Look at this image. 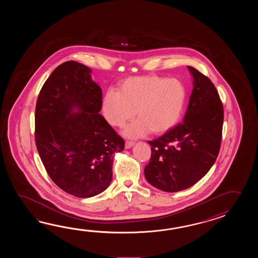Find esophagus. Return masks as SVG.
I'll return each instance as SVG.
<instances>
[{
    "label": "esophagus",
    "mask_w": 258,
    "mask_h": 258,
    "mask_svg": "<svg viewBox=\"0 0 258 258\" xmlns=\"http://www.w3.org/2000/svg\"><path fill=\"white\" fill-rule=\"evenodd\" d=\"M134 145H135V142H133V141H126V142H125V149L131 148Z\"/></svg>",
    "instance_id": "34e87169"
}]
</instances>
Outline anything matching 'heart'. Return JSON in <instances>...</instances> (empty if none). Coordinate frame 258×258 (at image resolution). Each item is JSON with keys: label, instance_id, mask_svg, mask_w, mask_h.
<instances>
[{"label": "heart", "instance_id": "heart-1", "mask_svg": "<svg viewBox=\"0 0 258 258\" xmlns=\"http://www.w3.org/2000/svg\"><path fill=\"white\" fill-rule=\"evenodd\" d=\"M187 99V89L178 78L157 75L129 77L119 83L117 91L108 90L101 101L105 120L121 127L139 119L122 130V135L137 138L152 131L162 135L172 129L181 119Z\"/></svg>", "mask_w": 258, "mask_h": 258}]
</instances>
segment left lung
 <instances>
[{"label":"left lung","mask_w":258,"mask_h":258,"mask_svg":"<svg viewBox=\"0 0 258 258\" xmlns=\"http://www.w3.org/2000/svg\"><path fill=\"white\" fill-rule=\"evenodd\" d=\"M192 91L182 123L149 141L145 177L164 192H179L206 175L219 155L223 107L213 83L192 66Z\"/></svg>","instance_id":"1"}]
</instances>
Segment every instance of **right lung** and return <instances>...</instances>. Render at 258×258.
<instances>
[{
	"label": "right lung",
	"instance_id": "1",
	"mask_svg": "<svg viewBox=\"0 0 258 258\" xmlns=\"http://www.w3.org/2000/svg\"><path fill=\"white\" fill-rule=\"evenodd\" d=\"M92 70L75 60L58 66L44 83L35 112V139L50 179L77 198L105 191L114 154L124 141L99 114L102 91Z\"/></svg>",
	"mask_w": 258,
	"mask_h": 258
}]
</instances>
